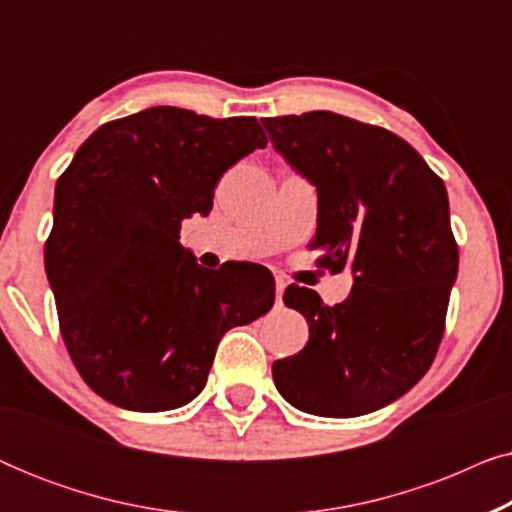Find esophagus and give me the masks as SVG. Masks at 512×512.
<instances>
[{
  "label": "esophagus",
  "mask_w": 512,
  "mask_h": 512,
  "mask_svg": "<svg viewBox=\"0 0 512 512\" xmlns=\"http://www.w3.org/2000/svg\"><path fill=\"white\" fill-rule=\"evenodd\" d=\"M284 289H286V282L282 277L275 279V291H277V305H282V296H284Z\"/></svg>",
  "instance_id": "34e87169"
}]
</instances>
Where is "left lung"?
Here are the masks:
<instances>
[{"label":"left lung","instance_id":"left-lung-1","mask_svg":"<svg viewBox=\"0 0 512 512\" xmlns=\"http://www.w3.org/2000/svg\"><path fill=\"white\" fill-rule=\"evenodd\" d=\"M263 128L317 188L319 263L354 275L333 307L312 289H286L310 340L272 363L275 387L310 415H368L422 380L443 338L459 268L445 184L405 139L333 111L265 118Z\"/></svg>","mask_w":512,"mask_h":512}]
</instances>
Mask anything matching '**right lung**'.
<instances>
[{"label": "right lung", "mask_w": 512, "mask_h": 512, "mask_svg": "<svg viewBox=\"0 0 512 512\" xmlns=\"http://www.w3.org/2000/svg\"><path fill=\"white\" fill-rule=\"evenodd\" d=\"M265 144L254 116L151 107L97 128L58 179L46 275L67 352L104 401L191 403L223 333L275 303L265 272L207 270L179 242L181 221L209 214L221 174Z\"/></svg>", "instance_id": "obj_1"}]
</instances>
